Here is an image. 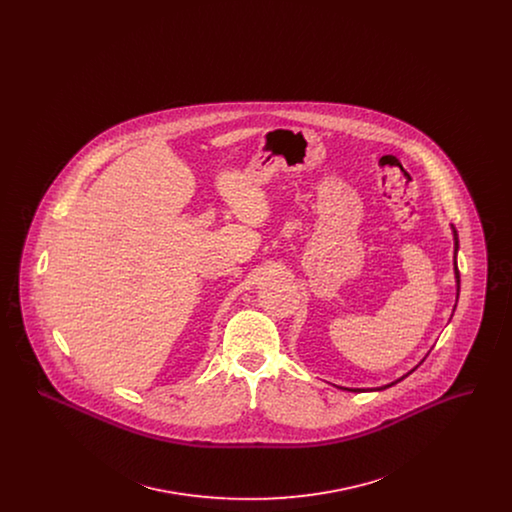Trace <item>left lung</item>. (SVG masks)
Here are the masks:
<instances>
[{
    "label": "left lung",
    "instance_id": "obj_1",
    "mask_svg": "<svg viewBox=\"0 0 512 512\" xmlns=\"http://www.w3.org/2000/svg\"><path fill=\"white\" fill-rule=\"evenodd\" d=\"M451 230H453V240H455V261H453V265H455V282H457V299H459V292H461V274H459V268H457V251H459V234H457V230H455V226L451 224ZM455 307H457V303H455ZM455 311V309H453ZM424 361V359H422ZM422 361H420V365H422ZM418 368V365L414 366L413 370L411 372H407L405 376H401L399 380H395V382H391V384H386V386H382V388H376V390L372 391H382L386 390V388H391V386H395L397 382H401L403 378H407L409 374H413L414 370ZM341 390H347V391H357V393H361V388H355V390H349V388H341Z\"/></svg>",
    "mask_w": 512,
    "mask_h": 512
}]
</instances>
